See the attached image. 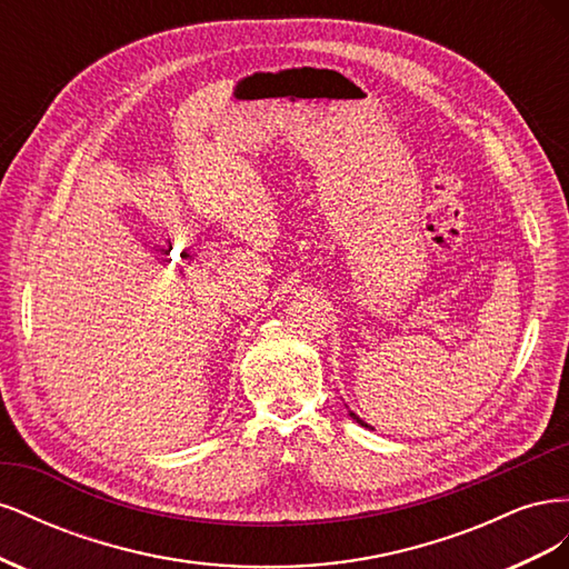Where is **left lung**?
Masks as SVG:
<instances>
[{
    "instance_id": "8db88e82",
    "label": "left lung",
    "mask_w": 569,
    "mask_h": 569,
    "mask_svg": "<svg viewBox=\"0 0 569 569\" xmlns=\"http://www.w3.org/2000/svg\"><path fill=\"white\" fill-rule=\"evenodd\" d=\"M349 416H351V418H353V420H356V422H358V425H363V427H370V425H366V422H363V420H360V418H358V416H356V412H353V410H349ZM370 429H372V427H370Z\"/></svg>"
}]
</instances>
